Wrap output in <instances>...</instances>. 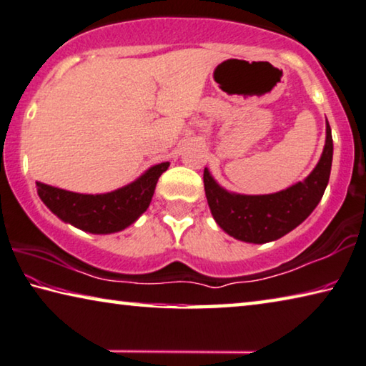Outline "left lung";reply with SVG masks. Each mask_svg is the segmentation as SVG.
<instances>
[{
	"label": "left lung",
	"instance_id": "obj_1",
	"mask_svg": "<svg viewBox=\"0 0 366 366\" xmlns=\"http://www.w3.org/2000/svg\"><path fill=\"white\" fill-rule=\"evenodd\" d=\"M332 165V134L326 127V146L310 177L274 194L244 196L220 188L204 169V189L215 222L233 238L267 243L284 237L315 211L327 187Z\"/></svg>",
	"mask_w": 366,
	"mask_h": 366
}]
</instances>
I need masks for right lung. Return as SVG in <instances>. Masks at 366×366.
<instances>
[{"label": "right lung", "mask_w": 366, "mask_h": 366, "mask_svg": "<svg viewBox=\"0 0 366 366\" xmlns=\"http://www.w3.org/2000/svg\"><path fill=\"white\" fill-rule=\"evenodd\" d=\"M169 162L154 165L128 187L107 194H79L37 182L44 204L71 225L89 233H113L127 229L151 204L159 177Z\"/></svg>", "instance_id": "obj_1"}]
</instances>
